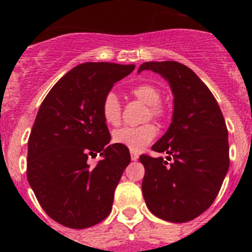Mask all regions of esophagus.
I'll return each instance as SVG.
<instances>
[{"label": "esophagus", "instance_id": "1", "mask_svg": "<svg viewBox=\"0 0 252 252\" xmlns=\"http://www.w3.org/2000/svg\"><path fill=\"white\" fill-rule=\"evenodd\" d=\"M130 157H131V161H136V159L139 158V155L135 154V152H131Z\"/></svg>", "mask_w": 252, "mask_h": 252}]
</instances>
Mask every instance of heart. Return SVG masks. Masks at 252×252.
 Returning a JSON list of instances; mask_svg holds the SVG:
<instances>
[{
	"instance_id": "heart-1",
	"label": "heart",
	"mask_w": 252,
	"mask_h": 252,
	"mask_svg": "<svg viewBox=\"0 0 252 252\" xmlns=\"http://www.w3.org/2000/svg\"><path fill=\"white\" fill-rule=\"evenodd\" d=\"M131 94L138 100L146 103L147 118L151 117L155 119H162L164 117V107L159 103L161 91L152 84H140L131 90ZM101 113L103 119L110 126H118L122 119V106L118 96L114 93H108L103 97L101 105ZM157 129L154 124L147 123L139 126H123L117 129L113 133V141L116 144L123 145L134 152L144 149L146 145L155 139Z\"/></svg>"
}]
</instances>
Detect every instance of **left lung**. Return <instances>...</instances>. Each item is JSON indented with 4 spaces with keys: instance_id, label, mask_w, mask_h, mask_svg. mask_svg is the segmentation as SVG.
Listing matches in <instances>:
<instances>
[{
    "instance_id": "1",
    "label": "left lung",
    "mask_w": 252,
    "mask_h": 252,
    "mask_svg": "<svg viewBox=\"0 0 252 252\" xmlns=\"http://www.w3.org/2000/svg\"><path fill=\"white\" fill-rule=\"evenodd\" d=\"M169 83L174 96L168 130L152 150L163 157L141 155L142 195L147 208L164 220L184 223L204 213L220 192L229 168L228 130L210 89L190 68L174 61L145 62Z\"/></svg>"
}]
</instances>
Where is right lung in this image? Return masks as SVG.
<instances>
[{"instance_id": "right-lung-1", "label": "right lung", "mask_w": 252, "mask_h": 252, "mask_svg": "<svg viewBox=\"0 0 252 252\" xmlns=\"http://www.w3.org/2000/svg\"><path fill=\"white\" fill-rule=\"evenodd\" d=\"M134 68L83 63L61 78L40 106L28 141V182L45 212L64 227L84 229L110 215L130 154L123 145L108 144L101 105ZM97 153L103 159L91 167L88 156Z\"/></svg>"}]
</instances>
